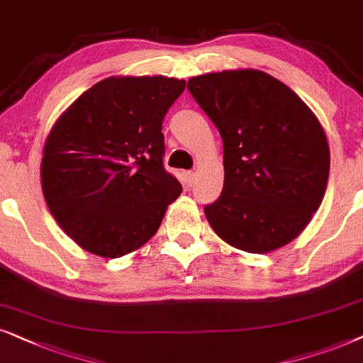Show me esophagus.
I'll return each instance as SVG.
<instances>
[{"instance_id": "1", "label": "esophagus", "mask_w": 363, "mask_h": 363, "mask_svg": "<svg viewBox=\"0 0 363 363\" xmlns=\"http://www.w3.org/2000/svg\"><path fill=\"white\" fill-rule=\"evenodd\" d=\"M184 179H186L187 186H192V184H194V181H196V172L194 171H186Z\"/></svg>"}]
</instances>
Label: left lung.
Returning <instances> with one entry per match:
<instances>
[{"instance_id":"1","label":"left lung","mask_w":363,"mask_h":363,"mask_svg":"<svg viewBox=\"0 0 363 363\" xmlns=\"http://www.w3.org/2000/svg\"><path fill=\"white\" fill-rule=\"evenodd\" d=\"M187 89L219 129L224 187L204 207L222 240L265 254L297 238L325 194L330 152L315 114L267 72H211Z\"/></svg>"}]
</instances>
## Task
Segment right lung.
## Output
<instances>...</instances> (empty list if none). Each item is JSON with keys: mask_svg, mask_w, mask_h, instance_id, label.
<instances>
[{"mask_svg": "<svg viewBox=\"0 0 363 363\" xmlns=\"http://www.w3.org/2000/svg\"><path fill=\"white\" fill-rule=\"evenodd\" d=\"M186 89L164 76L108 77L52 125L41 162L46 204L69 238L123 257L156 234L182 186L164 169L162 121Z\"/></svg>", "mask_w": 363, "mask_h": 363, "instance_id": "add662e5", "label": "right lung"}]
</instances>
